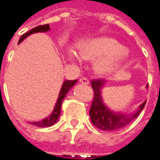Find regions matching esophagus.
I'll use <instances>...</instances> for the list:
<instances>
[{"label": "esophagus", "mask_w": 160, "mask_h": 160, "mask_svg": "<svg viewBox=\"0 0 160 160\" xmlns=\"http://www.w3.org/2000/svg\"><path fill=\"white\" fill-rule=\"evenodd\" d=\"M79 82L80 84H85V85H89L90 84V81L87 80V79H86V78H81V79H80Z\"/></svg>", "instance_id": "34e87169"}]
</instances>
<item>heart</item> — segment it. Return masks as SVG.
Instances as JSON below:
<instances>
[{
	"label": "heart",
	"mask_w": 160,
	"mask_h": 160,
	"mask_svg": "<svg viewBox=\"0 0 160 160\" xmlns=\"http://www.w3.org/2000/svg\"><path fill=\"white\" fill-rule=\"evenodd\" d=\"M80 56L85 61L92 62L95 73L105 77L116 72L128 57V50L118 40L110 37H98L86 41L80 49ZM70 59L78 61L74 53L68 55Z\"/></svg>",
	"instance_id": "obj_1"
}]
</instances>
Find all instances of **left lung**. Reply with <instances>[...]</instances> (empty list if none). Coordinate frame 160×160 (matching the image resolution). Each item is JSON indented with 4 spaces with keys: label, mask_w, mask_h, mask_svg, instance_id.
I'll use <instances>...</instances> for the list:
<instances>
[{
    "label": "left lung",
    "mask_w": 160,
    "mask_h": 160,
    "mask_svg": "<svg viewBox=\"0 0 160 160\" xmlns=\"http://www.w3.org/2000/svg\"><path fill=\"white\" fill-rule=\"evenodd\" d=\"M105 83L106 81L102 80H93L92 82V87L94 91V98L90 109L91 121L95 127L102 130H118L137 118L138 115L143 110L146 101H144L135 111L130 113L113 111L104 104L103 99L102 90ZM146 88L148 89V85L146 86Z\"/></svg>",
    "instance_id": "1"
}]
</instances>
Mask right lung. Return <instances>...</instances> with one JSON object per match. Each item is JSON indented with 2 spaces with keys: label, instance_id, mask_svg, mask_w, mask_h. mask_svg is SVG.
Returning a JSON list of instances; mask_svg holds the SVG:
<instances>
[{
  "label": "right lung",
  "instance_id": "add662e5",
  "mask_svg": "<svg viewBox=\"0 0 160 160\" xmlns=\"http://www.w3.org/2000/svg\"><path fill=\"white\" fill-rule=\"evenodd\" d=\"M50 28H49V25H43V26H38L32 29L28 32L23 34L21 38H19V42L18 43H20L21 42H23L24 40L26 39L27 37H29L30 35H32L33 33H38V32H49ZM77 82V80H66L64 81L62 85V87H61V90H60L59 95H58V98L56 100V105L54 107V110L50 113V115H49L47 118H43L42 120L38 121V122H30V123L35 125L37 127L39 128H45V127H49L53 124H55L58 121L60 118V114H61V106H62V104L63 99L66 97L67 93L68 92V91L72 88V87L75 85V83Z\"/></svg>",
  "mask_w": 160,
  "mask_h": 160
}]
</instances>
